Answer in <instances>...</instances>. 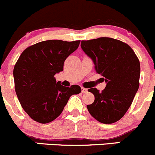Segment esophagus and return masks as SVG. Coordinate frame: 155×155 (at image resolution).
<instances>
[{
    "mask_svg": "<svg viewBox=\"0 0 155 155\" xmlns=\"http://www.w3.org/2000/svg\"><path fill=\"white\" fill-rule=\"evenodd\" d=\"M81 89H82V93H86V92L87 91V88H85V87H81Z\"/></svg>",
    "mask_w": 155,
    "mask_h": 155,
    "instance_id": "obj_1",
    "label": "esophagus"
}]
</instances>
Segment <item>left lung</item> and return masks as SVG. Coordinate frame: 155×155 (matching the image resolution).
I'll list each match as a JSON object with an SVG mask.
<instances>
[{
    "label": "left lung",
    "instance_id": "8db88e82",
    "mask_svg": "<svg viewBox=\"0 0 155 155\" xmlns=\"http://www.w3.org/2000/svg\"><path fill=\"white\" fill-rule=\"evenodd\" d=\"M81 47L107 82L102 91L96 87L88 89L94 101L87 105V110L103 124L116 122L126 113L138 91L140 61L129 45L110 37L82 40Z\"/></svg>",
    "mask_w": 155,
    "mask_h": 155
}]
</instances>
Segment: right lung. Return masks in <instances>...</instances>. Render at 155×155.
I'll return each instance as SVG.
<instances>
[{
  "mask_svg": "<svg viewBox=\"0 0 155 155\" xmlns=\"http://www.w3.org/2000/svg\"><path fill=\"white\" fill-rule=\"evenodd\" d=\"M80 40H50L26 48L13 69L15 90L21 107L34 121L47 124L57 118L70 97L82 91L77 85L65 87L54 75L79 47Z\"/></svg>",
  "mask_w": 155,
  "mask_h": 155,
  "instance_id": "right-lung-1",
  "label": "right lung"
}]
</instances>
